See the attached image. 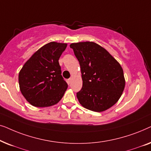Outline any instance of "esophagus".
<instances>
[{
    "instance_id": "1",
    "label": "esophagus",
    "mask_w": 151,
    "mask_h": 151,
    "mask_svg": "<svg viewBox=\"0 0 151 151\" xmlns=\"http://www.w3.org/2000/svg\"><path fill=\"white\" fill-rule=\"evenodd\" d=\"M67 82H68V84H71V78H69V79L67 80Z\"/></svg>"
}]
</instances>
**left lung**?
<instances>
[{"label": "left lung", "instance_id": "left-lung-1", "mask_svg": "<svg viewBox=\"0 0 151 151\" xmlns=\"http://www.w3.org/2000/svg\"><path fill=\"white\" fill-rule=\"evenodd\" d=\"M70 47L81 69L82 87L76 93L80 104L96 112L113 106L125 86L123 69L118 62L95 42L72 43Z\"/></svg>", "mask_w": 151, "mask_h": 151}]
</instances>
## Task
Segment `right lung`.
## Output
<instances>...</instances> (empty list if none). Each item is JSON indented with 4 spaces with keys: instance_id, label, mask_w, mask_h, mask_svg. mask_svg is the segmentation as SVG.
<instances>
[{
    "instance_id": "add662e5",
    "label": "right lung",
    "mask_w": 151,
    "mask_h": 151,
    "mask_svg": "<svg viewBox=\"0 0 151 151\" xmlns=\"http://www.w3.org/2000/svg\"><path fill=\"white\" fill-rule=\"evenodd\" d=\"M65 43L51 42L39 49L26 62L18 76L20 89L33 106L47 107L57 104L68 84L62 76L58 60Z\"/></svg>"
}]
</instances>
